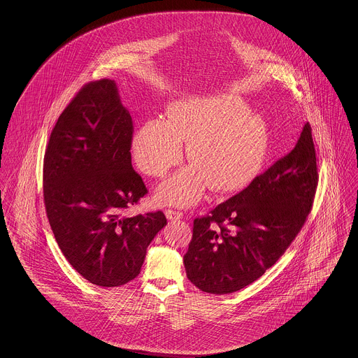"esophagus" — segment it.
I'll use <instances>...</instances> for the list:
<instances>
[{
  "instance_id": "obj_1",
  "label": "esophagus",
  "mask_w": 358,
  "mask_h": 358,
  "mask_svg": "<svg viewBox=\"0 0 358 358\" xmlns=\"http://www.w3.org/2000/svg\"><path fill=\"white\" fill-rule=\"evenodd\" d=\"M165 215H166V217H168V220H180V219H182V212H178V210H174V209H168L166 212H165Z\"/></svg>"
}]
</instances>
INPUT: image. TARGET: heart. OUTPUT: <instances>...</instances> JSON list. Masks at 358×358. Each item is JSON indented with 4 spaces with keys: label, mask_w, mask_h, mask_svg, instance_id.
Here are the masks:
<instances>
[{
    "label": "heart",
    "mask_w": 358,
    "mask_h": 358,
    "mask_svg": "<svg viewBox=\"0 0 358 358\" xmlns=\"http://www.w3.org/2000/svg\"><path fill=\"white\" fill-rule=\"evenodd\" d=\"M187 143L190 166L161 184L155 199L162 204L189 206L205 187L231 192L243 187L267 157V133L262 120L241 99L229 95L187 98L171 103L165 120L143 122L131 139L136 166L164 177L182 158Z\"/></svg>",
    "instance_id": "obj_1"
}]
</instances>
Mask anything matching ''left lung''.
I'll list each match as a JSON object with an SVG mask.
<instances>
[{"label":"left lung","mask_w":358,"mask_h":358,"mask_svg":"<svg viewBox=\"0 0 358 358\" xmlns=\"http://www.w3.org/2000/svg\"><path fill=\"white\" fill-rule=\"evenodd\" d=\"M317 185L315 149L306 123L287 155L208 216L194 219L184 255L187 279L220 295L255 282L302 229Z\"/></svg>","instance_id":"left-lung-1"}]
</instances>
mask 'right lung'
Returning <instances> with one entry per match:
<instances>
[{
    "label": "right lung",
    "instance_id": "obj_1",
    "mask_svg": "<svg viewBox=\"0 0 358 358\" xmlns=\"http://www.w3.org/2000/svg\"><path fill=\"white\" fill-rule=\"evenodd\" d=\"M133 120L114 80L83 85L52 130L44 157V203L55 238L88 282L133 280L165 215L124 216L148 189L131 166Z\"/></svg>",
    "mask_w": 358,
    "mask_h": 358
}]
</instances>
